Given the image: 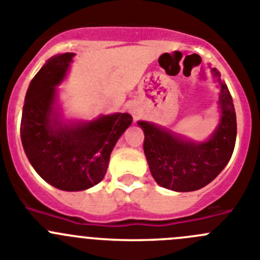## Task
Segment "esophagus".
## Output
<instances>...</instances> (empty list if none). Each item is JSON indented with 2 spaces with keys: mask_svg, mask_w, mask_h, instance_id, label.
<instances>
[{
  "mask_svg": "<svg viewBox=\"0 0 260 260\" xmlns=\"http://www.w3.org/2000/svg\"><path fill=\"white\" fill-rule=\"evenodd\" d=\"M128 111H129V113L131 114H132V115H133V118H137V115H138V111H137V109H136L135 108V106H133V105H131V106H128Z\"/></svg>",
  "mask_w": 260,
  "mask_h": 260,
  "instance_id": "1",
  "label": "esophagus"
}]
</instances>
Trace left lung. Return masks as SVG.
Masks as SVG:
<instances>
[{
  "mask_svg": "<svg viewBox=\"0 0 260 260\" xmlns=\"http://www.w3.org/2000/svg\"><path fill=\"white\" fill-rule=\"evenodd\" d=\"M219 87V123L205 141H192L169 128L138 120L144 131V152L159 186L177 192L207 186L224 169L232 156L237 135L236 113L231 93L215 68H210Z\"/></svg>",
  "mask_w": 260,
  "mask_h": 260,
  "instance_id": "1",
  "label": "left lung"
}]
</instances>
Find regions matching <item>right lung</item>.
I'll return each mask as SVG.
<instances>
[{
	"label": "right lung",
	"mask_w": 260,
	"mask_h": 260,
	"mask_svg": "<svg viewBox=\"0 0 260 260\" xmlns=\"http://www.w3.org/2000/svg\"><path fill=\"white\" fill-rule=\"evenodd\" d=\"M74 53L55 55L31 79L21 115L20 137L29 163L53 187L83 191L103 181L114 146L132 124L128 113L92 120H65L59 89Z\"/></svg>",
	"instance_id": "obj_1"
}]
</instances>
